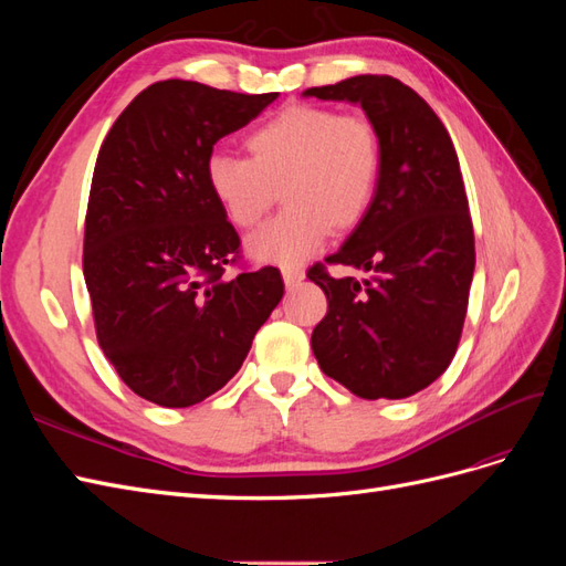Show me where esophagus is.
<instances>
[{
  "label": "esophagus",
  "mask_w": 566,
  "mask_h": 566,
  "mask_svg": "<svg viewBox=\"0 0 566 566\" xmlns=\"http://www.w3.org/2000/svg\"><path fill=\"white\" fill-rule=\"evenodd\" d=\"M281 273H283V281H285L287 287L300 285L302 279H304V271H300V269H295V266H283Z\"/></svg>",
  "instance_id": "obj_1"
}]
</instances>
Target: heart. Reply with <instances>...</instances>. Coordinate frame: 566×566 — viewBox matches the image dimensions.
Segmentation results:
<instances>
[{
	"label": "heart",
	"instance_id": "b5f03b06",
	"mask_svg": "<svg viewBox=\"0 0 566 566\" xmlns=\"http://www.w3.org/2000/svg\"><path fill=\"white\" fill-rule=\"evenodd\" d=\"M248 158L214 150L205 181L235 229H252L276 202H285L250 238L262 262L297 264L312 256L331 231L364 221L382 175L380 132L366 115L295 104L264 119L245 136Z\"/></svg>",
	"mask_w": 566,
	"mask_h": 566
}]
</instances>
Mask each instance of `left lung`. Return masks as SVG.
<instances>
[{"label": "left lung", "instance_id": "obj_1", "mask_svg": "<svg viewBox=\"0 0 566 566\" xmlns=\"http://www.w3.org/2000/svg\"><path fill=\"white\" fill-rule=\"evenodd\" d=\"M304 96L358 104L378 127L382 175L368 214L306 276L328 300L312 333L321 370L361 399H406L453 361L474 273V231L451 136L403 82L356 75Z\"/></svg>", "mask_w": 566, "mask_h": 566}]
</instances>
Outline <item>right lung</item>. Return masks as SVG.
Segmentation results:
<instances>
[{"mask_svg":"<svg viewBox=\"0 0 566 566\" xmlns=\"http://www.w3.org/2000/svg\"><path fill=\"white\" fill-rule=\"evenodd\" d=\"M276 96L156 82L101 144L84 283L101 349L146 401L186 408L224 387L283 297L276 266L224 276L241 238L205 181L214 144Z\"/></svg>","mask_w":566,"mask_h":566,"instance_id":"right-lung-1","label":"right lung"}]
</instances>
